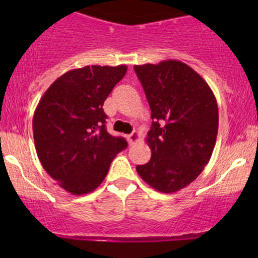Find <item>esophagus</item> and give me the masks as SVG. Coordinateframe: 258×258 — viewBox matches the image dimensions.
Masks as SVG:
<instances>
[{"label": "esophagus", "instance_id": "1", "mask_svg": "<svg viewBox=\"0 0 258 258\" xmlns=\"http://www.w3.org/2000/svg\"><path fill=\"white\" fill-rule=\"evenodd\" d=\"M127 141L130 144H135L136 142L139 141V133L137 131H133L131 135L127 136Z\"/></svg>", "mask_w": 258, "mask_h": 258}]
</instances>
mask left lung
<instances>
[{"label": "left lung", "instance_id": "obj_1", "mask_svg": "<svg viewBox=\"0 0 258 258\" xmlns=\"http://www.w3.org/2000/svg\"><path fill=\"white\" fill-rule=\"evenodd\" d=\"M152 110L147 143L149 162L136 167L161 193L190 184L209 164L218 132L214 92L197 72L179 60L135 65Z\"/></svg>", "mask_w": 258, "mask_h": 258}]
</instances>
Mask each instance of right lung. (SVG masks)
I'll use <instances>...</instances> for the list:
<instances>
[{
  "label": "right lung",
  "mask_w": 258,
  "mask_h": 258,
  "mask_svg": "<svg viewBox=\"0 0 258 258\" xmlns=\"http://www.w3.org/2000/svg\"><path fill=\"white\" fill-rule=\"evenodd\" d=\"M126 72V65L73 69L55 80L38 102L32 120L37 156L46 172L69 193L93 191L127 147L125 138L106 131L103 110Z\"/></svg>",
  "instance_id": "1"
}]
</instances>
